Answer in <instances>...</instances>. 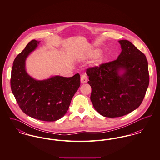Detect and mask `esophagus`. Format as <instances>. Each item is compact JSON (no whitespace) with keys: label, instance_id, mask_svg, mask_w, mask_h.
<instances>
[{"label":"esophagus","instance_id":"obj_1","mask_svg":"<svg viewBox=\"0 0 160 160\" xmlns=\"http://www.w3.org/2000/svg\"><path fill=\"white\" fill-rule=\"evenodd\" d=\"M87 80H88V77L86 74H83L81 77V83H86Z\"/></svg>","mask_w":160,"mask_h":160}]
</instances>
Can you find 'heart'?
<instances>
[{
  "label": "heart",
  "instance_id": "heart-1",
  "mask_svg": "<svg viewBox=\"0 0 160 160\" xmlns=\"http://www.w3.org/2000/svg\"><path fill=\"white\" fill-rule=\"evenodd\" d=\"M99 50H93V51H92V52L89 53V56L91 57V58H93L95 56H96L97 54L99 53ZM103 58H104L102 54H99L95 58V63L96 65H99L103 61Z\"/></svg>",
  "mask_w": 160,
  "mask_h": 160
}]
</instances>
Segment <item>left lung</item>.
Wrapping results in <instances>:
<instances>
[{
    "label": "left lung",
    "mask_w": 160,
    "mask_h": 160,
    "mask_svg": "<svg viewBox=\"0 0 160 160\" xmlns=\"http://www.w3.org/2000/svg\"><path fill=\"white\" fill-rule=\"evenodd\" d=\"M119 42L122 52L116 60L86 69L92 104L107 118L121 117L137 108L149 83L145 54L128 40Z\"/></svg>",
    "instance_id": "1"
}]
</instances>
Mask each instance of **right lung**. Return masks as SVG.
<instances>
[{
    "mask_svg": "<svg viewBox=\"0 0 160 160\" xmlns=\"http://www.w3.org/2000/svg\"><path fill=\"white\" fill-rule=\"evenodd\" d=\"M40 41L29 42L15 58L12 67L11 88L23 112L34 119L53 122L62 118L68 110L71 99L80 85V76L52 77L44 80L31 77L25 69L28 55Z\"/></svg>",
    "mask_w": 160,
    "mask_h": 160,
    "instance_id": "add662e5",
    "label": "right lung"
}]
</instances>
